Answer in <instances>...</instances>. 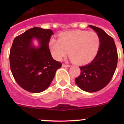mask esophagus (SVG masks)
Masks as SVG:
<instances>
[{"label": "esophagus", "instance_id": "34e87169", "mask_svg": "<svg viewBox=\"0 0 124 124\" xmlns=\"http://www.w3.org/2000/svg\"><path fill=\"white\" fill-rule=\"evenodd\" d=\"M62 66H63V68H65V67H70V65H68V64H62Z\"/></svg>", "mask_w": 124, "mask_h": 124}]
</instances>
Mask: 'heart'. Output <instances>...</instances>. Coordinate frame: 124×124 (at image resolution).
Masks as SVG:
<instances>
[{
  "label": "heart",
  "instance_id": "1",
  "mask_svg": "<svg viewBox=\"0 0 124 124\" xmlns=\"http://www.w3.org/2000/svg\"><path fill=\"white\" fill-rule=\"evenodd\" d=\"M100 45V38L96 33L75 30L61 33L58 41L53 39L49 45L53 56L57 60H62L69 51L70 58L74 63L84 64L96 57Z\"/></svg>",
  "mask_w": 124,
  "mask_h": 124
}]
</instances>
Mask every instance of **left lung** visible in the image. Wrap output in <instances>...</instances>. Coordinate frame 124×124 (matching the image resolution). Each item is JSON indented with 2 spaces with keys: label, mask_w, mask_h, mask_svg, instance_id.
<instances>
[{
  "label": "left lung",
  "mask_w": 124,
  "mask_h": 124,
  "mask_svg": "<svg viewBox=\"0 0 124 124\" xmlns=\"http://www.w3.org/2000/svg\"><path fill=\"white\" fill-rule=\"evenodd\" d=\"M89 27L99 35L100 48L90 63L79 67L81 74L75 81L82 90L94 93L106 87L110 81L117 68L118 54L113 38L101 28L93 25Z\"/></svg>",
  "instance_id": "8db88e82"
}]
</instances>
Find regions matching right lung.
Listing matches in <instances>:
<instances>
[{
  "label": "right lung",
  "instance_id": "obj_1",
  "mask_svg": "<svg viewBox=\"0 0 124 124\" xmlns=\"http://www.w3.org/2000/svg\"><path fill=\"white\" fill-rule=\"evenodd\" d=\"M52 35L51 30L34 27L14 40L9 56L11 71L18 85L27 91L38 93L45 90L61 67L49 49ZM34 38L39 42L38 48L32 44Z\"/></svg>",
  "mask_w": 124,
  "mask_h": 124
}]
</instances>
